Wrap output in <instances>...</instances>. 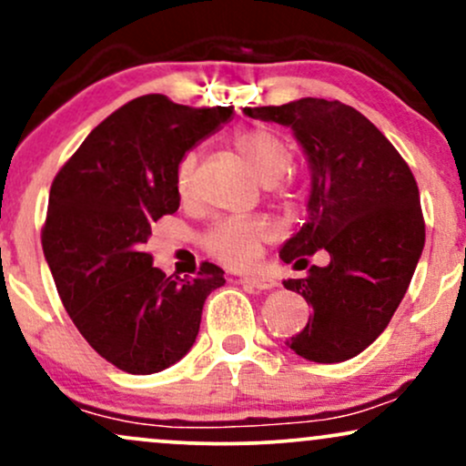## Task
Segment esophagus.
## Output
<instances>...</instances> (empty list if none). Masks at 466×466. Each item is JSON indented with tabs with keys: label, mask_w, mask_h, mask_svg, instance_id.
I'll use <instances>...</instances> for the list:
<instances>
[{
	"label": "esophagus",
	"mask_w": 466,
	"mask_h": 466,
	"mask_svg": "<svg viewBox=\"0 0 466 466\" xmlns=\"http://www.w3.org/2000/svg\"><path fill=\"white\" fill-rule=\"evenodd\" d=\"M240 285L249 289H258V291H269V289L278 287V282L269 276H249V278H240Z\"/></svg>",
	"instance_id": "1"
}]
</instances>
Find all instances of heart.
<instances>
[{"instance_id": "obj_1", "label": "heart", "mask_w": 466, "mask_h": 466, "mask_svg": "<svg viewBox=\"0 0 466 466\" xmlns=\"http://www.w3.org/2000/svg\"><path fill=\"white\" fill-rule=\"evenodd\" d=\"M234 147L240 157L248 162L254 175L263 184H276L291 168L293 155L289 147L276 133L260 129V127H248L234 136ZM197 177V153L190 151L179 159L175 168V188L181 199H190L195 190ZM278 199L282 203L296 201V192L285 186H278ZM269 237V226L263 221H251V218H229L218 223L206 234L203 248L208 254L232 267H248L258 256L260 243Z\"/></svg>"}]
</instances>
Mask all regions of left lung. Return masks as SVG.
Returning <instances> with one entry per match:
<instances>
[{
	"instance_id": "left-lung-1",
	"label": "left lung",
	"mask_w": 466,
	"mask_h": 466,
	"mask_svg": "<svg viewBox=\"0 0 466 466\" xmlns=\"http://www.w3.org/2000/svg\"><path fill=\"white\" fill-rule=\"evenodd\" d=\"M243 114L289 127L311 170L307 218L280 258L300 269L318 249L330 256L326 267L282 282L313 307L289 349L318 363L357 357L390 324L422 254L414 175L388 137L339 100L300 98Z\"/></svg>"
}]
</instances>
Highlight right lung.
Here are the masks:
<instances>
[{"mask_svg":"<svg viewBox=\"0 0 466 466\" xmlns=\"http://www.w3.org/2000/svg\"><path fill=\"white\" fill-rule=\"evenodd\" d=\"M234 106L177 105L148 94L114 111L52 181L44 254L63 307L87 344L131 374L177 363L195 344L203 302L226 271L166 276L144 251L151 226L179 208V159Z\"/></svg>","mask_w":466,"mask_h":466,"instance_id":"right-lung-1","label":"right lung"}]
</instances>
